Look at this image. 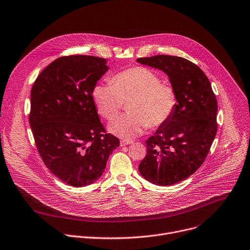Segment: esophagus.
<instances>
[{
    "instance_id": "1",
    "label": "esophagus",
    "mask_w": 250,
    "mask_h": 250,
    "mask_svg": "<svg viewBox=\"0 0 250 250\" xmlns=\"http://www.w3.org/2000/svg\"><path fill=\"white\" fill-rule=\"evenodd\" d=\"M132 142L131 141H121V146H128V145H131Z\"/></svg>"
}]
</instances>
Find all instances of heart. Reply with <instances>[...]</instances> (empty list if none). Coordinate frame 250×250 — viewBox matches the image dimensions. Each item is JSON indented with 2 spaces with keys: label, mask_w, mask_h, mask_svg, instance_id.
Segmentation results:
<instances>
[{
  "label": "heart",
  "mask_w": 250,
  "mask_h": 250,
  "mask_svg": "<svg viewBox=\"0 0 250 250\" xmlns=\"http://www.w3.org/2000/svg\"><path fill=\"white\" fill-rule=\"evenodd\" d=\"M111 83H99L92 92L100 115L107 121L115 119L124 102H128L126 115L113 121L108 129L125 140L140 137L148 127L166 124L176 105L174 88L161 77L143 66L124 70Z\"/></svg>",
  "instance_id": "heart-1"
}]
</instances>
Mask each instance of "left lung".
<instances>
[{"label":"left lung","instance_id":"obj_1","mask_svg":"<svg viewBox=\"0 0 250 250\" xmlns=\"http://www.w3.org/2000/svg\"><path fill=\"white\" fill-rule=\"evenodd\" d=\"M137 62L165 72L176 94L173 113L146 142V155L139 166L149 183L171 186L206 161L217 131L216 98L206 74L187 59L157 55Z\"/></svg>","mask_w":250,"mask_h":250}]
</instances>
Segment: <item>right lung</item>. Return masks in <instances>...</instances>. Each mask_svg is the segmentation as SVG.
<instances>
[{
    "label": "right lung",
    "instance_id": "add662e5",
    "mask_svg": "<svg viewBox=\"0 0 250 250\" xmlns=\"http://www.w3.org/2000/svg\"><path fill=\"white\" fill-rule=\"evenodd\" d=\"M107 70L103 58L61 57L39 75L31 90L29 118L38 151L54 175L75 188L98 180L120 146L105 132L92 96Z\"/></svg>",
    "mask_w": 250,
    "mask_h": 250
}]
</instances>
